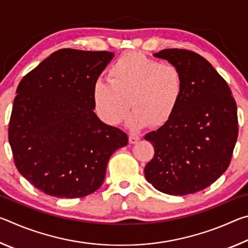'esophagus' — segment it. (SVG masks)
Here are the masks:
<instances>
[{
  "mask_svg": "<svg viewBox=\"0 0 248 248\" xmlns=\"http://www.w3.org/2000/svg\"><path fill=\"white\" fill-rule=\"evenodd\" d=\"M139 140H140V137L137 136V134H134V133H130L129 134V142L131 144L137 143V142L139 141Z\"/></svg>",
  "mask_w": 248,
  "mask_h": 248,
  "instance_id": "34e87169",
  "label": "esophagus"
}]
</instances>
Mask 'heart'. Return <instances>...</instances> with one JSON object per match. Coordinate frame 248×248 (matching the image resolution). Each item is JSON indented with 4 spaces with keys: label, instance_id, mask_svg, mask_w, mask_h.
<instances>
[{
    "label": "heart",
    "instance_id": "1",
    "mask_svg": "<svg viewBox=\"0 0 248 248\" xmlns=\"http://www.w3.org/2000/svg\"><path fill=\"white\" fill-rule=\"evenodd\" d=\"M184 93L185 79L178 66L131 51L111 64L108 81L94 83L93 102L96 114L107 124L123 123L130 101V128L140 129L151 123L162 127L176 114Z\"/></svg>",
    "mask_w": 248,
    "mask_h": 248
}]
</instances>
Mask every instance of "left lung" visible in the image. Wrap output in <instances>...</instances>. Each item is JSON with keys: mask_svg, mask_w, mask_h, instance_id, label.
Here are the masks:
<instances>
[{"mask_svg": "<svg viewBox=\"0 0 248 248\" xmlns=\"http://www.w3.org/2000/svg\"><path fill=\"white\" fill-rule=\"evenodd\" d=\"M154 57L178 66L185 93L169 124L145 134L154 157L146 180L167 195L195 194L228 170L237 140V107L228 83L200 54L164 49Z\"/></svg>", "mask_w": 248, "mask_h": 248, "instance_id": "8db88e82", "label": "left lung"}]
</instances>
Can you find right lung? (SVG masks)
I'll use <instances>...</instances> for the list:
<instances>
[{"label":"right lung","mask_w":248,"mask_h":248,"mask_svg":"<svg viewBox=\"0 0 248 248\" xmlns=\"http://www.w3.org/2000/svg\"><path fill=\"white\" fill-rule=\"evenodd\" d=\"M112 58L108 51L60 49L25 75L16 90L8 141L16 169L45 194H93L112 153L128 144L127 133L93 111L94 83Z\"/></svg>","instance_id":"right-lung-1"}]
</instances>
